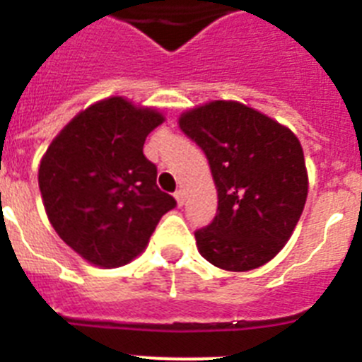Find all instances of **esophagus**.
<instances>
[{
  "label": "esophagus",
  "instance_id": "1",
  "mask_svg": "<svg viewBox=\"0 0 362 362\" xmlns=\"http://www.w3.org/2000/svg\"><path fill=\"white\" fill-rule=\"evenodd\" d=\"M174 197H175V201H177L179 206H183V204H185V192L183 190H177L174 194Z\"/></svg>",
  "mask_w": 362,
  "mask_h": 362
}]
</instances>
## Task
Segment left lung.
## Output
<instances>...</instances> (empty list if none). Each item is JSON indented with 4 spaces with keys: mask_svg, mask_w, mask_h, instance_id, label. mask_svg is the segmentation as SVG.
I'll list each match as a JSON object with an SVG mask.
<instances>
[{
    "mask_svg": "<svg viewBox=\"0 0 362 362\" xmlns=\"http://www.w3.org/2000/svg\"><path fill=\"white\" fill-rule=\"evenodd\" d=\"M179 127L204 152L217 188V214L196 230L214 267H263L286 245L308 196L305 153L292 130L238 101L185 112Z\"/></svg>",
    "mask_w": 362,
    "mask_h": 362,
    "instance_id": "obj_1",
    "label": "left lung"
}]
</instances>
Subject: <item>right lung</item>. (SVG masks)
Masks as SVG:
<instances>
[{"mask_svg":"<svg viewBox=\"0 0 362 362\" xmlns=\"http://www.w3.org/2000/svg\"><path fill=\"white\" fill-rule=\"evenodd\" d=\"M165 117L108 98L79 112L40 165V190L57 235L95 267L116 268L145 250L159 219L175 206L156 185L145 139Z\"/></svg>","mask_w":362,"mask_h":362,"instance_id":"right-lung-1","label":"right lung"}]
</instances>
